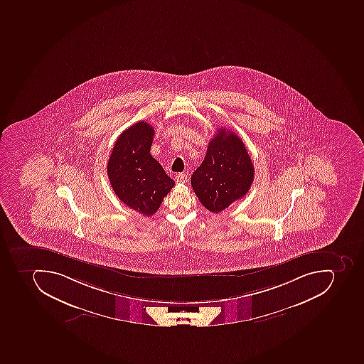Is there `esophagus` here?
I'll return each mask as SVG.
<instances>
[{"label":"esophagus","mask_w":364,"mask_h":364,"mask_svg":"<svg viewBox=\"0 0 364 364\" xmlns=\"http://www.w3.org/2000/svg\"><path fill=\"white\" fill-rule=\"evenodd\" d=\"M175 179L177 183H185L187 181V175H185V173H178Z\"/></svg>","instance_id":"34e87169"}]
</instances>
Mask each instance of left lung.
<instances>
[{
    "label": "left lung",
    "mask_w": 364,
    "mask_h": 364,
    "mask_svg": "<svg viewBox=\"0 0 364 364\" xmlns=\"http://www.w3.org/2000/svg\"><path fill=\"white\" fill-rule=\"evenodd\" d=\"M254 181V166L242 139L220 128L210 141L203 162L191 178L193 189L204 208L219 213L240 200Z\"/></svg>",
    "instance_id": "1"
}]
</instances>
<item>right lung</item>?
<instances>
[{
	"mask_svg": "<svg viewBox=\"0 0 364 364\" xmlns=\"http://www.w3.org/2000/svg\"><path fill=\"white\" fill-rule=\"evenodd\" d=\"M153 136L154 129L147 122L130 126L117 139L107 168L119 200L147 217L158 211L175 185L149 153Z\"/></svg>",
	"mask_w": 364,
	"mask_h": 364,
	"instance_id": "right-lung-1",
	"label": "right lung"
}]
</instances>
